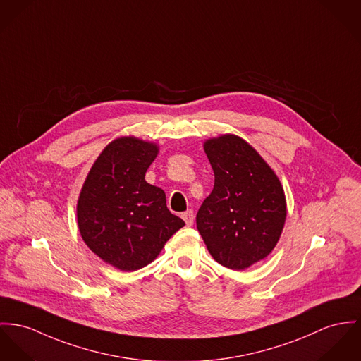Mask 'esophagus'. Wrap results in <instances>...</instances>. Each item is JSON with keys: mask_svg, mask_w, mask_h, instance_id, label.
I'll return each instance as SVG.
<instances>
[{"mask_svg": "<svg viewBox=\"0 0 361 361\" xmlns=\"http://www.w3.org/2000/svg\"><path fill=\"white\" fill-rule=\"evenodd\" d=\"M181 217H183V220L185 221V224H187L188 226H192V225H194L195 216L192 210H188V212L183 213V214H181Z\"/></svg>", "mask_w": 361, "mask_h": 361, "instance_id": "1", "label": "esophagus"}]
</instances>
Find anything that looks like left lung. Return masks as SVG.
Masks as SVG:
<instances>
[{"instance_id":"obj_1","label":"left lung","mask_w":361,"mask_h":361,"mask_svg":"<svg viewBox=\"0 0 361 361\" xmlns=\"http://www.w3.org/2000/svg\"><path fill=\"white\" fill-rule=\"evenodd\" d=\"M214 171V188L196 226L212 257L222 267L245 271L278 245L287 216L283 185L274 169L236 135L203 142Z\"/></svg>"}]
</instances>
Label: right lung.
Masks as SVG:
<instances>
[{"label":"right lung","mask_w":361,"mask_h":361,"mask_svg":"<svg viewBox=\"0 0 361 361\" xmlns=\"http://www.w3.org/2000/svg\"><path fill=\"white\" fill-rule=\"evenodd\" d=\"M158 152V144L135 136L112 140L80 192L77 221L83 242L119 271H137L152 262L185 225L169 212L165 191L145 181Z\"/></svg>","instance_id":"add662e5"}]
</instances>
